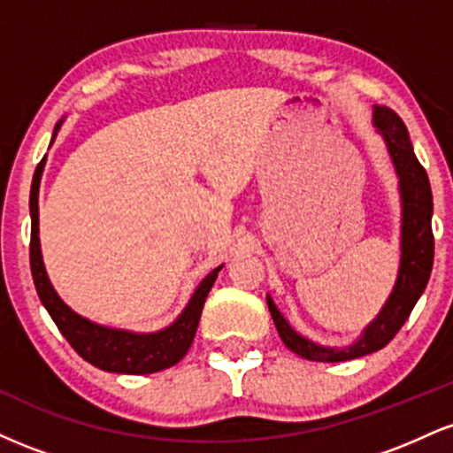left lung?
Instances as JSON below:
<instances>
[{"mask_svg": "<svg viewBox=\"0 0 453 453\" xmlns=\"http://www.w3.org/2000/svg\"><path fill=\"white\" fill-rule=\"evenodd\" d=\"M375 126L381 129L386 138L389 155L400 179V194H403V257H400V273L396 288L383 306V311L364 330V336L356 345L347 349H327L315 342L303 339L292 326L279 313L273 298L268 296V309L277 326L280 341L288 349L298 353L311 362H345L368 353L383 349L400 327L409 319L415 303L428 285L434 259V236H433V191L424 165L415 157L411 147L409 132L403 119L389 108H375Z\"/></svg>", "mask_w": 453, "mask_h": 453, "instance_id": "obj_1", "label": "left lung"}]
</instances>
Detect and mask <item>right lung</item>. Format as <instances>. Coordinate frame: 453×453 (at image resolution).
Here are the masks:
<instances>
[{
	"label": "right lung",
	"mask_w": 453,
	"mask_h": 453,
	"mask_svg": "<svg viewBox=\"0 0 453 453\" xmlns=\"http://www.w3.org/2000/svg\"><path fill=\"white\" fill-rule=\"evenodd\" d=\"M57 129L53 140L57 136ZM44 170V157L38 164L31 180L29 194V211H31V242H29V264L31 277H34L35 289H38L40 300L53 317L55 326L59 327L61 334L65 336L67 342L74 347V351L82 360H87L93 366L102 368L108 372H123V375H149V372L164 371V368L174 366L176 362L183 360V356L189 351L194 342L197 324H200L202 309H204L206 296H209L212 283H215L217 273H212L200 283L196 289L194 298L189 300L183 315L165 330L155 332V334H134L126 330H112L91 324L85 317L76 315L70 306L61 303L59 296L55 294L50 285L46 270L42 264V253H40V238H38V189L40 176Z\"/></svg>",
	"instance_id": "1"
}]
</instances>
